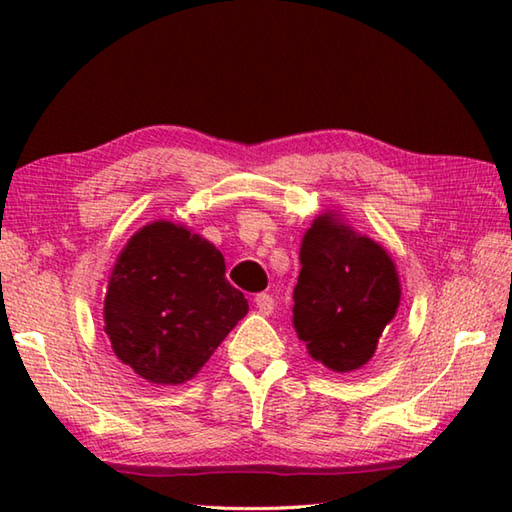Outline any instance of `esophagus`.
Masks as SVG:
<instances>
[{
  "instance_id": "esophagus-1",
  "label": "esophagus",
  "mask_w": 512,
  "mask_h": 512,
  "mask_svg": "<svg viewBox=\"0 0 512 512\" xmlns=\"http://www.w3.org/2000/svg\"><path fill=\"white\" fill-rule=\"evenodd\" d=\"M255 308L262 314H270L275 310V301L266 292H259V295H255Z\"/></svg>"
}]
</instances>
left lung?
Listing matches in <instances>:
<instances>
[{"instance_id":"8db88e82","label":"left lung","mask_w":512,"mask_h":512,"mask_svg":"<svg viewBox=\"0 0 512 512\" xmlns=\"http://www.w3.org/2000/svg\"><path fill=\"white\" fill-rule=\"evenodd\" d=\"M299 262L292 325L308 354L339 374L365 367L400 306L394 259L339 211H325L303 235Z\"/></svg>"}]
</instances>
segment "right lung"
I'll return each instance as SVG.
<instances>
[{
  "mask_svg": "<svg viewBox=\"0 0 512 512\" xmlns=\"http://www.w3.org/2000/svg\"><path fill=\"white\" fill-rule=\"evenodd\" d=\"M209 239L167 220L140 228L118 255L105 295V334L118 361L154 385L200 372L248 312Z\"/></svg>",
  "mask_w": 512,
  "mask_h": 512,
  "instance_id": "obj_1",
  "label": "right lung"
}]
</instances>
